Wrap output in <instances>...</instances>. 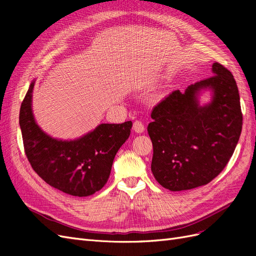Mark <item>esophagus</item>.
Here are the masks:
<instances>
[{"instance_id": "1", "label": "esophagus", "mask_w": 256, "mask_h": 256, "mask_svg": "<svg viewBox=\"0 0 256 256\" xmlns=\"http://www.w3.org/2000/svg\"><path fill=\"white\" fill-rule=\"evenodd\" d=\"M132 128H134V130L136 131V134H143V132H144V130H145L144 125H143V122H140V120H136V122H134V126H132Z\"/></svg>"}]
</instances>
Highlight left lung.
Instances as JSON below:
<instances>
[{
    "label": "left lung",
    "instance_id": "8db88e82",
    "mask_svg": "<svg viewBox=\"0 0 256 256\" xmlns=\"http://www.w3.org/2000/svg\"><path fill=\"white\" fill-rule=\"evenodd\" d=\"M212 76L172 92L154 108L147 131L154 147L152 172L162 187L190 190L210 182L226 168L242 128L233 74L214 63ZM206 91L211 100L202 105Z\"/></svg>",
    "mask_w": 256,
    "mask_h": 256
}]
</instances>
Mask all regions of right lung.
<instances>
[{
    "instance_id": "1",
    "label": "right lung",
    "mask_w": 256,
    "mask_h": 256,
    "mask_svg": "<svg viewBox=\"0 0 256 256\" xmlns=\"http://www.w3.org/2000/svg\"><path fill=\"white\" fill-rule=\"evenodd\" d=\"M35 80L20 108L19 124L28 160L42 180L74 196H88L106 184L113 160L130 136L132 122L100 124L74 140L52 138L38 126L32 109Z\"/></svg>"
}]
</instances>
